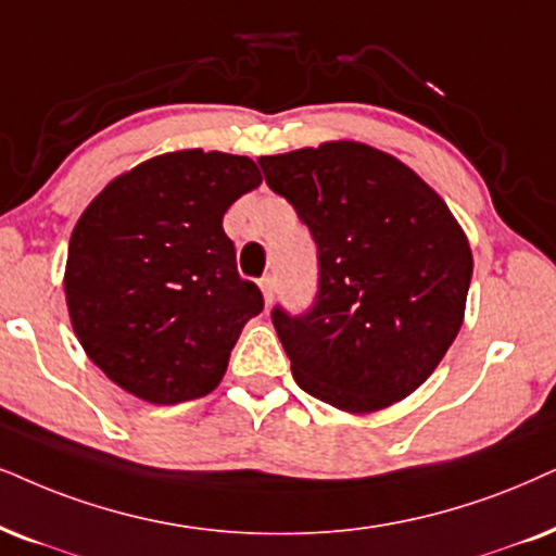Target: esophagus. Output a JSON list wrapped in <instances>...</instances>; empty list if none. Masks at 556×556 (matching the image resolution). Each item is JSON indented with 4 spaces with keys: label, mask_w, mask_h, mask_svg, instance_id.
<instances>
[{
    "label": "esophagus",
    "mask_w": 556,
    "mask_h": 556,
    "mask_svg": "<svg viewBox=\"0 0 556 556\" xmlns=\"http://www.w3.org/2000/svg\"><path fill=\"white\" fill-rule=\"evenodd\" d=\"M258 287H262L266 305H271V300H274V290H277V282H274L271 274H266V277L258 279Z\"/></svg>",
    "instance_id": "34e87169"
}]
</instances>
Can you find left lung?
Returning a JSON list of instances; mask_svg holds the SVG:
<instances>
[{
  "mask_svg": "<svg viewBox=\"0 0 556 556\" xmlns=\"http://www.w3.org/2000/svg\"><path fill=\"white\" fill-rule=\"evenodd\" d=\"M318 245V294L271 323L307 395L382 410L431 377L459 333L469 241L413 168L354 140L258 159Z\"/></svg>",
  "mask_w": 556,
  "mask_h": 556,
  "instance_id": "8db88e82",
  "label": "left lung"
}]
</instances>
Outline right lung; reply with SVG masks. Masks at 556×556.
<instances>
[{
    "instance_id": "obj_1",
    "label": "right lung",
    "mask_w": 556,
    "mask_h": 556,
    "mask_svg": "<svg viewBox=\"0 0 556 556\" xmlns=\"http://www.w3.org/2000/svg\"><path fill=\"white\" fill-rule=\"evenodd\" d=\"M262 185L245 156L174 151L112 179L68 241L63 290L91 362L146 403L207 395L262 290L236 269L223 215Z\"/></svg>"
}]
</instances>
